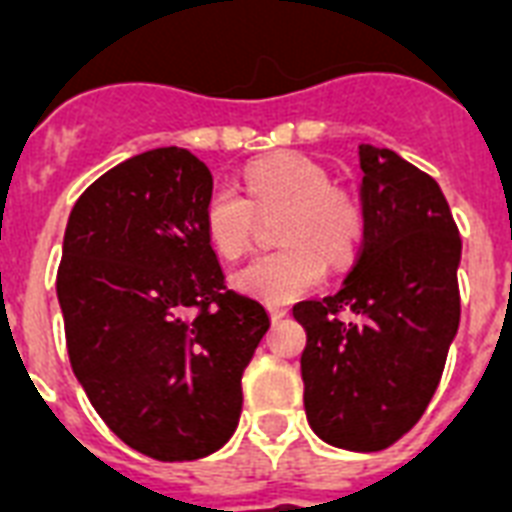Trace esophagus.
Returning a JSON list of instances; mask_svg holds the SVG:
<instances>
[{"mask_svg": "<svg viewBox=\"0 0 512 512\" xmlns=\"http://www.w3.org/2000/svg\"><path fill=\"white\" fill-rule=\"evenodd\" d=\"M268 313H271L273 321H279V319H284V316H287L289 308H287V305H268Z\"/></svg>", "mask_w": 512, "mask_h": 512, "instance_id": "esophagus-1", "label": "esophagus"}]
</instances>
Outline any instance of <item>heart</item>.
I'll return each instance as SVG.
<instances>
[{"label": "heart", "instance_id": "obj_1", "mask_svg": "<svg viewBox=\"0 0 512 512\" xmlns=\"http://www.w3.org/2000/svg\"><path fill=\"white\" fill-rule=\"evenodd\" d=\"M247 196L217 188L204 204V233L225 260L247 255L257 217L279 215L276 241L284 249L257 257L233 281L241 292L287 303L313 289L329 265L342 268L358 252L364 212L345 188L332 185L321 162L297 151L257 159L244 170Z\"/></svg>", "mask_w": 512, "mask_h": 512}]
</instances>
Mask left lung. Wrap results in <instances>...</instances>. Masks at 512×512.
<instances>
[{
	"label": "left lung",
	"mask_w": 512,
	"mask_h": 512,
	"mask_svg": "<svg viewBox=\"0 0 512 512\" xmlns=\"http://www.w3.org/2000/svg\"><path fill=\"white\" fill-rule=\"evenodd\" d=\"M364 241L340 292L292 308L305 329V414L316 436L380 452L436 393L460 327L462 239L428 172L358 146Z\"/></svg>",
	"instance_id": "8db88e82"
}]
</instances>
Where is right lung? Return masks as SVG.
<instances>
[{
  "mask_svg": "<svg viewBox=\"0 0 512 512\" xmlns=\"http://www.w3.org/2000/svg\"><path fill=\"white\" fill-rule=\"evenodd\" d=\"M212 172L154 148L100 175L63 236L58 300L71 369L108 428L162 462L199 460L233 436L241 374L271 327L225 287L204 233Z\"/></svg>",
  "mask_w": 512,
  "mask_h": 512,
  "instance_id": "obj_1",
  "label": "right lung"
}]
</instances>
